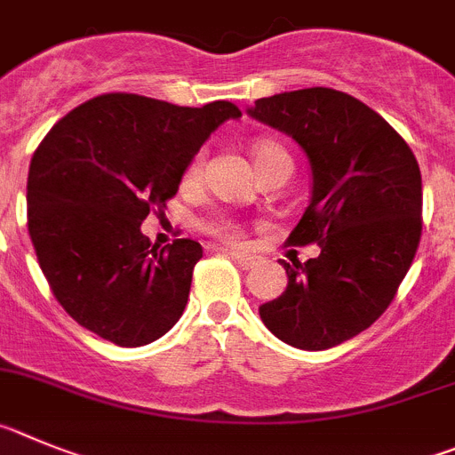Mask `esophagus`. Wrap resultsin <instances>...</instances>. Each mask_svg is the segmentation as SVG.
I'll return each mask as SVG.
<instances>
[{
  "mask_svg": "<svg viewBox=\"0 0 455 455\" xmlns=\"http://www.w3.org/2000/svg\"><path fill=\"white\" fill-rule=\"evenodd\" d=\"M227 253H228V258H231V260H235V263L240 265L243 269H251L253 265L258 263V258L251 256V253H243V251H227Z\"/></svg>",
  "mask_w": 455,
  "mask_h": 455,
  "instance_id": "1",
  "label": "esophagus"
}]
</instances>
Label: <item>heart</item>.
<instances>
[{
	"label": "heart",
	"mask_w": 455,
	"mask_h": 455,
	"mask_svg": "<svg viewBox=\"0 0 455 455\" xmlns=\"http://www.w3.org/2000/svg\"><path fill=\"white\" fill-rule=\"evenodd\" d=\"M251 156H253V163H256L258 172L267 170L269 165L283 161V158H290L288 151L274 140H258L256 145L251 147ZM202 167H204V154H197V156L188 163L186 170H183V179H181L183 186L186 188L195 186V183L199 181V177H202ZM206 231L212 233V235L224 237V240H231V243H237V240H240V228H237L233 222H228V220L211 222L206 227Z\"/></svg>",
	"instance_id": "heart-1"
}]
</instances>
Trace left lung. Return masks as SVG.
Instances as JSON below:
<instances>
[{
	"mask_svg": "<svg viewBox=\"0 0 455 455\" xmlns=\"http://www.w3.org/2000/svg\"><path fill=\"white\" fill-rule=\"evenodd\" d=\"M253 120L306 151L313 197L292 244L319 256L285 263L288 288L258 308L297 349L322 351L370 329L392 304L421 237V174L406 140L355 97L304 88L258 100Z\"/></svg>",
	"mask_w": 455,
	"mask_h": 455,
	"instance_id": "left-lung-1",
	"label": "left lung"
}]
</instances>
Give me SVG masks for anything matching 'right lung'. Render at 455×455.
Segmentation results:
<instances>
[{"label":"right lung","mask_w":455,"mask_h":455,"mask_svg":"<svg viewBox=\"0 0 455 455\" xmlns=\"http://www.w3.org/2000/svg\"><path fill=\"white\" fill-rule=\"evenodd\" d=\"M240 116L231 101L190 108L108 92L52 126L28 167V235L49 288L84 329L142 347L177 324L202 244L151 247L140 224L177 195L212 131Z\"/></svg>","instance_id":"obj_1"}]
</instances>
